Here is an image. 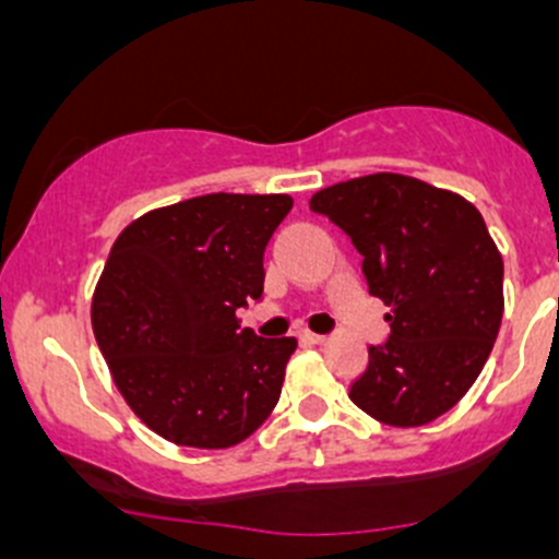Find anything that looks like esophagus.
<instances>
[{
    "label": "esophagus",
    "instance_id": "34e87169",
    "mask_svg": "<svg viewBox=\"0 0 559 559\" xmlns=\"http://www.w3.org/2000/svg\"><path fill=\"white\" fill-rule=\"evenodd\" d=\"M300 342H306V344H322V342H325V336H320V333L304 331V333H300Z\"/></svg>",
    "mask_w": 559,
    "mask_h": 559
}]
</instances>
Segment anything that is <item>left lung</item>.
<instances>
[{"label":"left lung","mask_w":559,"mask_h":559,"mask_svg":"<svg viewBox=\"0 0 559 559\" xmlns=\"http://www.w3.org/2000/svg\"><path fill=\"white\" fill-rule=\"evenodd\" d=\"M364 255L369 295L389 306L385 344L350 400L391 427L438 419L472 389L502 325V253L457 192L403 174L338 181L309 201Z\"/></svg>","instance_id":"1"}]
</instances>
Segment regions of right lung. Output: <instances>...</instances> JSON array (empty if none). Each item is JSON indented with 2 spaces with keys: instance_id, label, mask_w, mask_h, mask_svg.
<instances>
[{
  "instance_id": "add662e5",
  "label": "right lung",
  "mask_w": 559,
  "mask_h": 559,
  "mask_svg": "<svg viewBox=\"0 0 559 559\" xmlns=\"http://www.w3.org/2000/svg\"><path fill=\"white\" fill-rule=\"evenodd\" d=\"M289 195L212 192L129 223L93 292V333L145 427L226 450L273 414L297 342L259 338L237 311L264 289V248Z\"/></svg>"
}]
</instances>
